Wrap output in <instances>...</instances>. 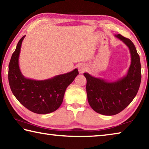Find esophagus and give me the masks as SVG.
<instances>
[{"instance_id": "1", "label": "esophagus", "mask_w": 149, "mask_h": 149, "mask_svg": "<svg viewBox=\"0 0 149 149\" xmlns=\"http://www.w3.org/2000/svg\"><path fill=\"white\" fill-rule=\"evenodd\" d=\"M87 70V66L85 64H81L78 67V70H79V74H83Z\"/></svg>"}]
</instances>
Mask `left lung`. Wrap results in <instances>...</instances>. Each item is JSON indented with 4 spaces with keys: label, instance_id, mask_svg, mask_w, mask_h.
<instances>
[{
    "label": "left lung",
    "instance_id": "left-lung-1",
    "mask_svg": "<svg viewBox=\"0 0 149 149\" xmlns=\"http://www.w3.org/2000/svg\"><path fill=\"white\" fill-rule=\"evenodd\" d=\"M115 37L129 48L131 64L127 74L115 81H108L84 73L87 99L96 112L106 116L117 114L129 105L137 95L141 81L140 58L134 44L120 34Z\"/></svg>",
    "mask_w": 149,
    "mask_h": 149
}]
</instances>
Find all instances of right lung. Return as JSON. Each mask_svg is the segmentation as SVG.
I'll list each match as a JSON object with an SVG mask.
<instances>
[{"instance_id":"add662e5","label":"right lung","mask_w":149,"mask_h":149,"mask_svg":"<svg viewBox=\"0 0 149 149\" xmlns=\"http://www.w3.org/2000/svg\"><path fill=\"white\" fill-rule=\"evenodd\" d=\"M17 42L8 65V81L13 95L21 104L31 112L46 114L54 112L62 104L66 88L79 74L77 69L45 80L25 77L20 71L19 56L22 43Z\"/></svg>"}]
</instances>
